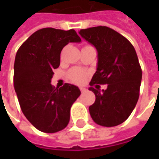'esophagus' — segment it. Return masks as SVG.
Here are the masks:
<instances>
[{
    "mask_svg": "<svg viewBox=\"0 0 159 159\" xmlns=\"http://www.w3.org/2000/svg\"><path fill=\"white\" fill-rule=\"evenodd\" d=\"M86 91H87V89H84V88H80V92H81V93H85V92H86Z\"/></svg>",
    "mask_w": 159,
    "mask_h": 159,
    "instance_id": "1",
    "label": "esophagus"
}]
</instances>
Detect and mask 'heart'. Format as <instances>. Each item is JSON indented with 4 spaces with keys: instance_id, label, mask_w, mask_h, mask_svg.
I'll return each mask as SVG.
<instances>
[{
    "instance_id": "b5f03b06",
    "label": "heart",
    "mask_w": 159,
    "mask_h": 159,
    "mask_svg": "<svg viewBox=\"0 0 159 159\" xmlns=\"http://www.w3.org/2000/svg\"><path fill=\"white\" fill-rule=\"evenodd\" d=\"M68 78L71 82L82 84L88 78V72L80 68H72L68 71Z\"/></svg>"
}]
</instances>
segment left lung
Returning <instances> with one entry per match:
<instances>
[{"label":"left lung","instance_id":"obj_1","mask_svg":"<svg viewBox=\"0 0 159 159\" xmlns=\"http://www.w3.org/2000/svg\"><path fill=\"white\" fill-rule=\"evenodd\" d=\"M80 34L98 53L96 71L89 83L95 95L89 106L91 118L102 126L120 125L130 116L140 95L143 72L135 49L123 35L107 26L81 29ZM97 84H107V89H94Z\"/></svg>","mask_w":159,"mask_h":159}]
</instances>
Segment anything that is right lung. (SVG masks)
<instances>
[{"label": "right lung", "instance_id": "1", "mask_svg": "<svg viewBox=\"0 0 159 159\" xmlns=\"http://www.w3.org/2000/svg\"><path fill=\"white\" fill-rule=\"evenodd\" d=\"M81 41L73 30L42 28L32 34L18 48L14 64V89L22 112L43 133H57L70 121V110L80 95L78 87L65 83L52 86L60 54L69 42Z\"/></svg>", "mask_w": 159, "mask_h": 159}]
</instances>
